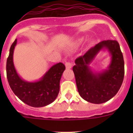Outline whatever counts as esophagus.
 I'll list each match as a JSON object with an SVG mask.
<instances>
[{
    "instance_id": "obj_1",
    "label": "esophagus",
    "mask_w": 133,
    "mask_h": 133,
    "mask_svg": "<svg viewBox=\"0 0 133 133\" xmlns=\"http://www.w3.org/2000/svg\"><path fill=\"white\" fill-rule=\"evenodd\" d=\"M72 63H69V62H66V63H65V66H66V69H70L71 68H72Z\"/></svg>"
}]
</instances>
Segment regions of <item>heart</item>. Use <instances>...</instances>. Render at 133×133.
<instances>
[{"mask_svg":"<svg viewBox=\"0 0 133 133\" xmlns=\"http://www.w3.org/2000/svg\"><path fill=\"white\" fill-rule=\"evenodd\" d=\"M83 41H84V38H79V39H78V41H77V43H78V44H81V43H83ZM90 44H92V41H90Z\"/></svg>","mask_w":133,"mask_h":133,"instance_id":"heart-1","label":"heart"}]
</instances>
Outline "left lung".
I'll use <instances>...</instances> for the list:
<instances>
[{
    "mask_svg": "<svg viewBox=\"0 0 133 133\" xmlns=\"http://www.w3.org/2000/svg\"><path fill=\"white\" fill-rule=\"evenodd\" d=\"M104 50L110 54V64L106 69L95 72L90 64L99 51ZM72 70L77 89L83 99L94 104L108 101L118 92L124 78V59L119 44L115 40L100 42L75 60Z\"/></svg>",
    "mask_w": 133,
    "mask_h": 133,
    "instance_id": "1",
    "label": "left lung"
}]
</instances>
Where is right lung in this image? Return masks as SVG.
Segmentation results:
<instances>
[{"instance_id":"add662e5","label":"right lung","mask_w":133,"mask_h":133,"mask_svg":"<svg viewBox=\"0 0 133 133\" xmlns=\"http://www.w3.org/2000/svg\"><path fill=\"white\" fill-rule=\"evenodd\" d=\"M17 40L10 46L6 61V76L9 84L16 97L32 107L49 105L56 98L60 90V81L65 66L62 63L54 64L38 81H26L16 71L13 62L14 50Z\"/></svg>"}]
</instances>
